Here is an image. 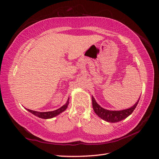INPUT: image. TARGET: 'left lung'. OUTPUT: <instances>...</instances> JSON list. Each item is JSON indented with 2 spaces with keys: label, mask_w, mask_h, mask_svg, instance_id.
Returning a JSON list of instances; mask_svg holds the SVG:
<instances>
[{
  "label": "left lung",
  "mask_w": 159,
  "mask_h": 159,
  "mask_svg": "<svg viewBox=\"0 0 159 159\" xmlns=\"http://www.w3.org/2000/svg\"><path fill=\"white\" fill-rule=\"evenodd\" d=\"M139 98H139L138 101L132 107H130L129 109H123V110L120 111L107 110V109L103 108L97 103V101H95L93 97H92V102H93V107L95 114L98 117H100L101 119H103L108 122L115 123L122 120L126 118L128 116L131 114L134 111V109H135L137 104H138Z\"/></svg>",
  "instance_id": "obj_1"
}]
</instances>
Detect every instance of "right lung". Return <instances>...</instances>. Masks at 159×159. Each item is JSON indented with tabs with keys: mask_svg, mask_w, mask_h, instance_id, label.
I'll return each mask as SVG.
<instances>
[{
	"mask_svg": "<svg viewBox=\"0 0 159 159\" xmlns=\"http://www.w3.org/2000/svg\"><path fill=\"white\" fill-rule=\"evenodd\" d=\"M69 103V98H68L67 101L66 102V103L62 105L61 107H60L59 109H56V110L54 111H46V112H39V111H33V110H30L29 109H26V110L29 111V112L32 113V114L35 115L37 117L40 118H43V119H49V118H52L54 117H56V116L59 115L60 114H61L62 112L66 110V109L67 108L68 105Z\"/></svg>",
	"mask_w": 159,
	"mask_h": 159,
	"instance_id": "add662e5",
	"label": "right lung"
}]
</instances>
